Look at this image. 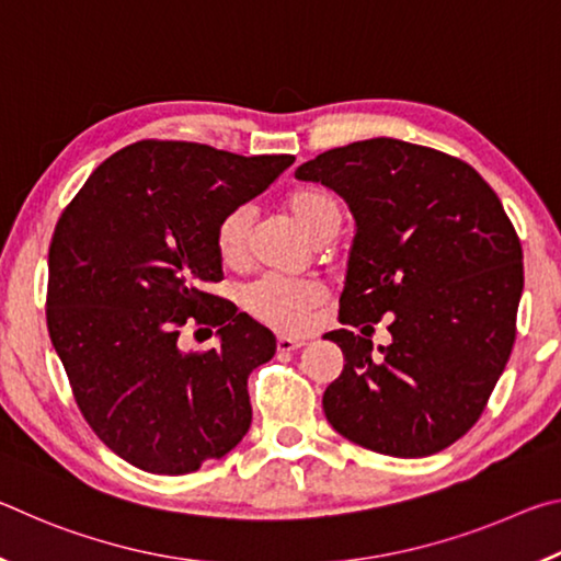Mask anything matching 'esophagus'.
<instances>
[{
  "instance_id": "1",
  "label": "esophagus",
  "mask_w": 561,
  "mask_h": 561,
  "mask_svg": "<svg viewBox=\"0 0 561 561\" xmlns=\"http://www.w3.org/2000/svg\"><path fill=\"white\" fill-rule=\"evenodd\" d=\"M301 346H304V339H294V336H279L277 339L279 351H294V348H301Z\"/></svg>"
}]
</instances>
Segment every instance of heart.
<instances>
[{
  "label": "heart",
  "instance_id": "heart-1",
  "mask_svg": "<svg viewBox=\"0 0 561 561\" xmlns=\"http://www.w3.org/2000/svg\"><path fill=\"white\" fill-rule=\"evenodd\" d=\"M289 213L294 215L304 232L314 242H329L339 232L344 213L334 195L324 187H301L289 195ZM252 210L250 207H234L225 213L217 222L215 244L225 264L237 267L247 257V244H250ZM324 291L311 282H291L282 277H260L247 284L242 291V304L254 319L262 324L279 331H304L311 321Z\"/></svg>",
  "mask_w": 561,
  "mask_h": 561
}]
</instances>
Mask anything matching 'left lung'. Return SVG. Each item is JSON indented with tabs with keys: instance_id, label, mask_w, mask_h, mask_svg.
Masks as SVG:
<instances>
[{
	"instance_id": "left-lung-1",
	"label": "left lung",
	"mask_w": 561,
	"mask_h": 561,
	"mask_svg": "<svg viewBox=\"0 0 561 561\" xmlns=\"http://www.w3.org/2000/svg\"><path fill=\"white\" fill-rule=\"evenodd\" d=\"M294 175L339 193L356 222L346 329L327 334L344 354L327 421L393 458L445 450L478 423L515 344L525 270L505 207L468 163L396 138L327 150ZM383 316L392 344L376 355L365 329Z\"/></svg>"
}]
</instances>
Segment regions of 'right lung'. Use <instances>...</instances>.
Instances as JSON below:
<instances>
[{"label": "right lung", "instance_id": "obj_1", "mask_svg": "<svg viewBox=\"0 0 561 561\" xmlns=\"http://www.w3.org/2000/svg\"><path fill=\"white\" fill-rule=\"evenodd\" d=\"M291 163L140 140L103 160L56 222L51 344L83 417L136 468L195 472L250 431L247 378L274 356L277 339L210 294L222 279L215 230ZM187 318L218 327L215 350L179 348Z\"/></svg>", "mask_w": 561, "mask_h": 561}]
</instances>
